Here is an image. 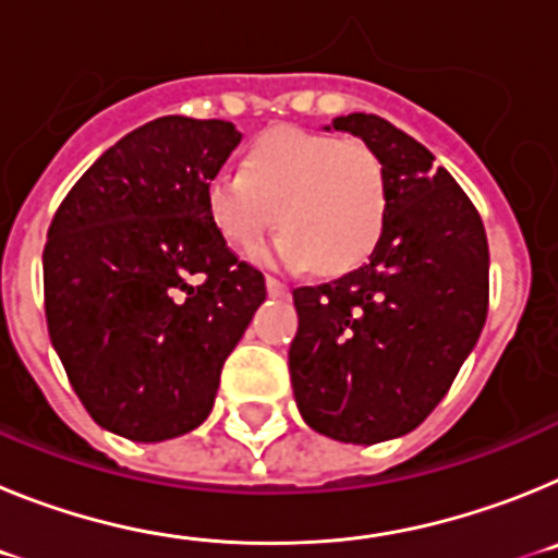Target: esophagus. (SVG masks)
I'll return each instance as SVG.
<instances>
[{
	"instance_id": "1",
	"label": "esophagus",
	"mask_w": 558,
	"mask_h": 558,
	"mask_svg": "<svg viewBox=\"0 0 558 558\" xmlns=\"http://www.w3.org/2000/svg\"><path fill=\"white\" fill-rule=\"evenodd\" d=\"M265 288H268L270 295H288V284L279 282V279H274V276H268V279H265Z\"/></svg>"
}]
</instances>
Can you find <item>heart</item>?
Masks as SVG:
<instances>
[{"mask_svg": "<svg viewBox=\"0 0 558 558\" xmlns=\"http://www.w3.org/2000/svg\"><path fill=\"white\" fill-rule=\"evenodd\" d=\"M204 201L231 248L251 251L276 223L284 231L265 251L268 259L340 274L383 236L388 175L366 142L276 125L245 147L240 172L211 175Z\"/></svg>", "mask_w": 558, "mask_h": 558, "instance_id": "obj_1", "label": "heart"}]
</instances>
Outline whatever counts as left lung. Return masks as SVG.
Segmentation results:
<instances>
[{
    "instance_id": "obj_1",
    "label": "left lung",
    "mask_w": 558,
    "mask_h": 558,
    "mask_svg": "<svg viewBox=\"0 0 558 558\" xmlns=\"http://www.w3.org/2000/svg\"><path fill=\"white\" fill-rule=\"evenodd\" d=\"M377 153L388 220L366 265L295 288L290 383L304 422L347 445L411 433L450 391L489 310V243L433 153L377 113L332 122Z\"/></svg>"
}]
</instances>
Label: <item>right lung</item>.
I'll return each mask as SVG.
<instances>
[{
    "label": "right lung",
    "instance_id": "right-lung-1",
    "mask_svg": "<svg viewBox=\"0 0 558 558\" xmlns=\"http://www.w3.org/2000/svg\"><path fill=\"white\" fill-rule=\"evenodd\" d=\"M240 140L226 120L159 117L108 147L49 223V338L88 416L117 436L195 430L265 302V276L206 215V184Z\"/></svg>",
    "mask_w": 558,
    "mask_h": 558
}]
</instances>
